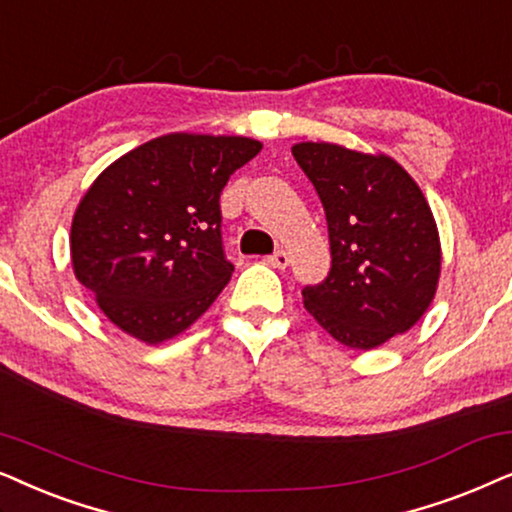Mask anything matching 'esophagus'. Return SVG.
I'll use <instances>...</instances> for the list:
<instances>
[{"label": "esophagus", "instance_id": "esophagus-1", "mask_svg": "<svg viewBox=\"0 0 512 512\" xmlns=\"http://www.w3.org/2000/svg\"><path fill=\"white\" fill-rule=\"evenodd\" d=\"M267 264H271V267H274V269H288L290 255L285 250H276L274 255L267 257Z\"/></svg>", "mask_w": 512, "mask_h": 512}]
</instances>
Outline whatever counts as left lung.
<instances>
[{"mask_svg":"<svg viewBox=\"0 0 512 512\" xmlns=\"http://www.w3.org/2000/svg\"><path fill=\"white\" fill-rule=\"evenodd\" d=\"M292 156L325 208L332 269L304 288L306 311L327 335L370 351L403 335L431 306L442 248L412 175L388 154L337 142H297Z\"/></svg>","mask_w":512,"mask_h":512,"instance_id":"left-lung-1","label":"left lung"}]
</instances>
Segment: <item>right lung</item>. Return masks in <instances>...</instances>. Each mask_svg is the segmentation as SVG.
I'll return each mask as SVG.
<instances>
[{"instance_id": "obj_1", "label": "right lung", "mask_w": 512, "mask_h": 512, "mask_svg": "<svg viewBox=\"0 0 512 512\" xmlns=\"http://www.w3.org/2000/svg\"><path fill=\"white\" fill-rule=\"evenodd\" d=\"M260 149L243 135L168 133L95 177L74 210L70 255L109 323L163 344L210 309L234 271L220 194Z\"/></svg>"}]
</instances>
